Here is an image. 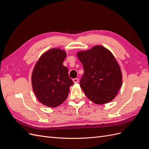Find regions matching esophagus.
Here are the masks:
<instances>
[{
  "label": "esophagus",
  "instance_id": "34e87169",
  "mask_svg": "<svg viewBox=\"0 0 149 149\" xmlns=\"http://www.w3.org/2000/svg\"><path fill=\"white\" fill-rule=\"evenodd\" d=\"M73 81L74 83H78L79 82V79L78 78H74L73 79Z\"/></svg>",
  "mask_w": 149,
  "mask_h": 149
}]
</instances>
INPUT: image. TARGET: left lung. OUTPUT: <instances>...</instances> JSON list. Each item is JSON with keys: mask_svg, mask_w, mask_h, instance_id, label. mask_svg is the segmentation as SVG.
I'll return each mask as SVG.
<instances>
[{"mask_svg": "<svg viewBox=\"0 0 149 149\" xmlns=\"http://www.w3.org/2000/svg\"><path fill=\"white\" fill-rule=\"evenodd\" d=\"M84 74L80 86L86 97L97 104H103L117 96L123 84L120 68L112 53L101 45L77 53Z\"/></svg>", "mask_w": 149, "mask_h": 149, "instance_id": "8db88e82", "label": "left lung"}]
</instances>
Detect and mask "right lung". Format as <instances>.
I'll return each mask as SVG.
<instances>
[{
  "instance_id": "add662e5",
  "label": "right lung",
  "mask_w": 149,
  "mask_h": 149,
  "mask_svg": "<svg viewBox=\"0 0 149 149\" xmlns=\"http://www.w3.org/2000/svg\"><path fill=\"white\" fill-rule=\"evenodd\" d=\"M66 53L60 48L45 52L35 65L31 74V84L38 100L42 104L56 107L68 95L73 81L69 78L68 69L63 66Z\"/></svg>"
}]
</instances>
